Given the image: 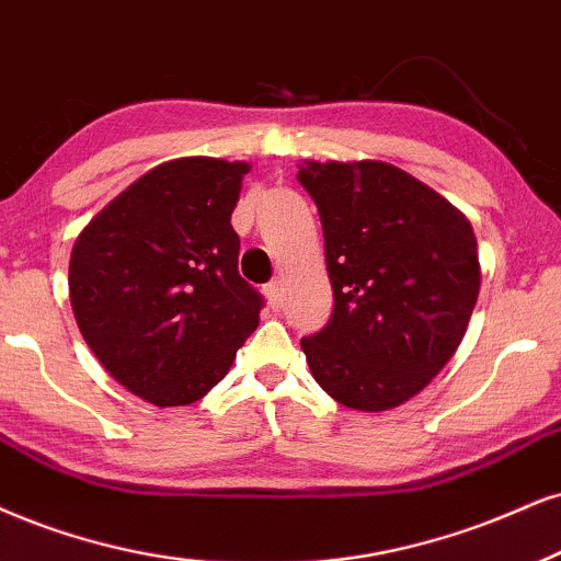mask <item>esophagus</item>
I'll use <instances>...</instances> for the list:
<instances>
[{
    "label": "esophagus",
    "instance_id": "obj_1",
    "mask_svg": "<svg viewBox=\"0 0 561 561\" xmlns=\"http://www.w3.org/2000/svg\"><path fill=\"white\" fill-rule=\"evenodd\" d=\"M280 280H270L267 286H265V296H267V301L273 304V307H280Z\"/></svg>",
    "mask_w": 561,
    "mask_h": 561
}]
</instances>
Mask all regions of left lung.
I'll return each mask as SVG.
<instances>
[{"mask_svg":"<svg viewBox=\"0 0 561 561\" xmlns=\"http://www.w3.org/2000/svg\"><path fill=\"white\" fill-rule=\"evenodd\" d=\"M317 205L333 314L301 337L317 385L356 411L405 403L466 335L481 288L471 220L382 161L299 169Z\"/></svg>","mask_w":561,"mask_h":561,"instance_id":"8db88e82","label":"left lung"}]
</instances>
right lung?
<instances>
[{"instance_id": "obj_1", "label": "right lung", "mask_w": 561, "mask_h": 561, "mask_svg": "<svg viewBox=\"0 0 561 561\" xmlns=\"http://www.w3.org/2000/svg\"><path fill=\"white\" fill-rule=\"evenodd\" d=\"M241 161L176 158L129 184L69 257L75 320L103 369L153 405L195 403L231 369L265 299L239 275Z\"/></svg>"}]
</instances>
